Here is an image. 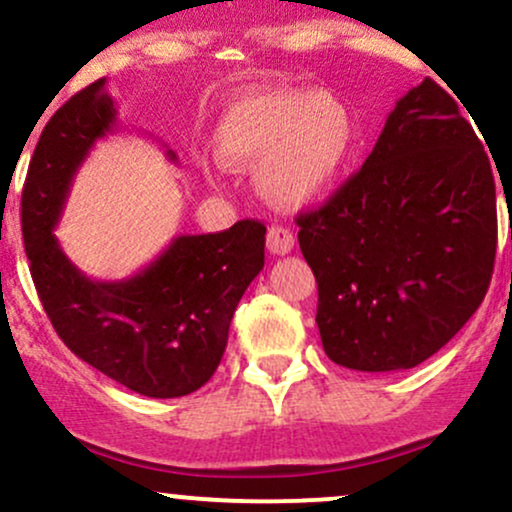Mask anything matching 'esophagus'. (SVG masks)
I'll use <instances>...</instances> for the list:
<instances>
[{
    "label": "esophagus",
    "mask_w": 512,
    "mask_h": 512,
    "mask_svg": "<svg viewBox=\"0 0 512 512\" xmlns=\"http://www.w3.org/2000/svg\"><path fill=\"white\" fill-rule=\"evenodd\" d=\"M294 249V234L292 230L282 225H273L268 230V251L273 256H285Z\"/></svg>",
    "instance_id": "esophagus-1"
}]
</instances>
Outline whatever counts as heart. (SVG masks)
Segmentation results:
<instances>
[{
    "label": "heart",
    "mask_w": 512,
    "mask_h": 512,
    "mask_svg": "<svg viewBox=\"0 0 512 512\" xmlns=\"http://www.w3.org/2000/svg\"><path fill=\"white\" fill-rule=\"evenodd\" d=\"M213 146L232 170L263 159L258 170L263 194L282 208H299L340 182L357 146V119L347 102L328 90H263L222 110Z\"/></svg>",
    "instance_id": "b5f03b06"
}]
</instances>
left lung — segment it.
Wrapping results in <instances>:
<instances>
[{"label":"left lung","mask_w":512,"mask_h":512,"mask_svg":"<svg viewBox=\"0 0 512 512\" xmlns=\"http://www.w3.org/2000/svg\"><path fill=\"white\" fill-rule=\"evenodd\" d=\"M297 225L328 357L354 371L412 369L470 321L489 290V155L458 102L424 78L388 114L362 170Z\"/></svg>","instance_id":"obj_1"}]
</instances>
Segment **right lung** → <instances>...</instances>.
I'll return each instance as SVG.
<instances>
[{"label": "right lung", "mask_w": 512, "mask_h": 512, "mask_svg": "<svg viewBox=\"0 0 512 512\" xmlns=\"http://www.w3.org/2000/svg\"><path fill=\"white\" fill-rule=\"evenodd\" d=\"M117 107L98 78L42 129L21 194L35 290L78 359L146 398H182L210 381L239 299L263 270L266 227L239 220L218 234H179L146 268L102 282L81 273L54 237L78 167L112 134ZM170 160H177L167 150Z\"/></svg>", "instance_id": "1"}]
</instances>
